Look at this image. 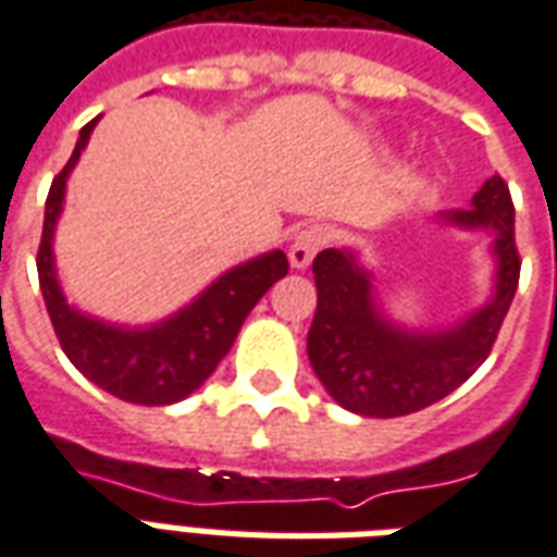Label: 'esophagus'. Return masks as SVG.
I'll use <instances>...</instances> for the list:
<instances>
[{
    "label": "esophagus",
    "mask_w": 557,
    "mask_h": 557,
    "mask_svg": "<svg viewBox=\"0 0 557 557\" xmlns=\"http://www.w3.org/2000/svg\"><path fill=\"white\" fill-rule=\"evenodd\" d=\"M327 238H331V235H327L325 226H319V223H313V226H304V230L295 232V238H292L289 244L292 268L310 265V262H313V256L327 244Z\"/></svg>",
    "instance_id": "34e87169"
}]
</instances>
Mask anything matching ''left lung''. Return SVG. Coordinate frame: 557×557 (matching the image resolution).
<instances>
[{
    "label": "left lung",
    "instance_id": "left-lung-1",
    "mask_svg": "<svg viewBox=\"0 0 557 557\" xmlns=\"http://www.w3.org/2000/svg\"><path fill=\"white\" fill-rule=\"evenodd\" d=\"M447 220L495 232L498 256L495 298L447 334H409L385 322L373 304L370 274L346 250H322L313 259L319 301L307 355L343 409L363 418H403L447 397L490 358L522 268L510 187L495 172L474 194L471 208H459Z\"/></svg>",
    "mask_w": 557,
    "mask_h": 557
}]
</instances>
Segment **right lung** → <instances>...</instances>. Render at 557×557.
I'll use <instances>...</instances> for the list:
<instances>
[{"instance_id":"1","label":"right lung","mask_w":557,"mask_h":557,"mask_svg":"<svg viewBox=\"0 0 557 557\" xmlns=\"http://www.w3.org/2000/svg\"><path fill=\"white\" fill-rule=\"evenodd\" d=\"M95 122L79 131L74 154L65 163V170L55 175L47 194L41 247H38V283H41L44 304L59 346L89 382L125 403L170 406L194 394L218 370V363L232 349L256 301L280 277H286L289 259L283 250H274L253 262L232 268L218 283H211L190 307H184L182 313L166 319L163 325L143 327V331L103 325L98 319H89L74 307H67L55 280L53 230L65 199L67 172L74 170L79 151L89 143Z\"/></svg>"}]
</instances>
